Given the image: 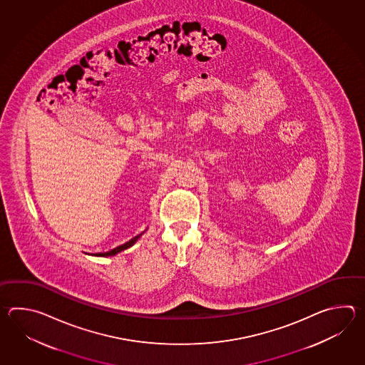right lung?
Returning <instances> with one entry per match:
<instances>
[{"label":"right lung","instance_id":"add662e5","mask_svg":"<svg viewBox=\"0 0 365 365\" xmlns=\"http://www.w3.org/2000/svg\"><path fill=\"white\" fill-rule=\"evenodd\" d=\"M140 235H138V236L133 237L132 240H129L128 241V242H125V244H123V245H120V247H117V248L112 249V250H109V252H106V253H98V255H95V256H113V255H116V253H118V252H121V250H124V249L129 248V247H132L133 244H134L135 241L138 240V237H140Z\"/></svg>","mask_w":365,"mask_h":365}]
</instances>
